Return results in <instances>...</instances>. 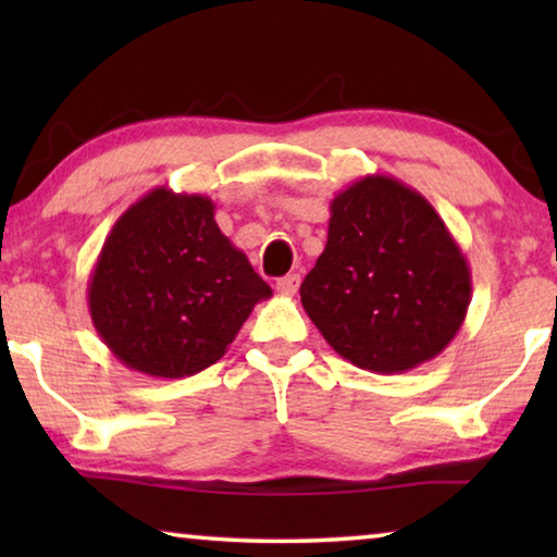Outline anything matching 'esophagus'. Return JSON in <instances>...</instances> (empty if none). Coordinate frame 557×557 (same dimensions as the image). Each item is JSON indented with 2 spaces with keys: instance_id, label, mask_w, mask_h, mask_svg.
I'll return each instance as SVG.
<instances>
[{
  "instance_id": "34e87169",
  "label": "esophagus",
  "mask_w": 557,
  "mask_h": 557,
  "mask_svg": "<svg viewBox=\"0 0 557 557\" xmlns=\"http://www.w3.org/2000/svg\"><path fill=\"white\" fill-rule=\"evenodd\" d=\"M275 289L280 292V295H295V292L299 289V275H295V272H289V275H285V277H280L277 282H275Z\"/></svg>"
}]
</instances>
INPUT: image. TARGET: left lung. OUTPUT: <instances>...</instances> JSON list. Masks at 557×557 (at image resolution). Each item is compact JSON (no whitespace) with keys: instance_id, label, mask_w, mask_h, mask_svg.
I'll use <instances>...</instances> for the list:
<instances>
[{"instance_id":"8db88e82","label":"left lung","mask_w":557,"mask_h":557,"mask_svg":"<svg viewBox=\"0 0 557 557\" xmlns=\"http://www.w3.org/2000/svg\"><path fill=\"white\" fill-rule=\"evenodd\" d=\"M299 295L338 356L391 375L430 361L457 336L471 272L425 196L369 174L336 194L326 248Z\"/></svg>"}]
</instances>
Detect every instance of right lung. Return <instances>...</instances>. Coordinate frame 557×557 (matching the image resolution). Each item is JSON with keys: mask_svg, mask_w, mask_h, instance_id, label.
<instances>
[{"mask_svg": "<svg viewBox=\"0 0 557 557\" xmlns=\"http://www.w3.org/2000/svg\"><path fill=\"white\" fill-rule=\"evenodd\" d=\"M209 196L159 186L108 233L88 280L92 326L127 369L194 375L228 351L272 289L221 233Z\"/></svg>", "mask_w": 557, "mask_h": 557, "instance_id": "add662e5", "label": "right lung"}]
</instances>
